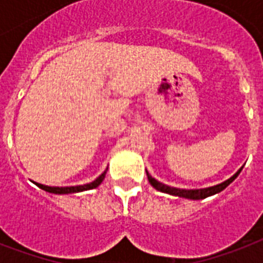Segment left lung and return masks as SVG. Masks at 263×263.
<instances>
[{
	"mask_svg": "<svg viewBox=\"0 0 263 263\" xmlns=\"http://www.w3.org/2000/svg\"><path fill=\"white\" fill-rule=\"evenodd\" d=\"M240 168L237 171L232 177H229L228 180H225L222 181L221 184H217V185H213V187H208V188H199V190H184V188H176V187H169L166 184H162L160 183L158 180H156L154 177L148 175V172L146 171L147 173V179H148V183L152 184L153 187L158 190L161 192H165V194H169V195H175V196H180V198H185V199H194V200H198V199H204V198H208V196H212L214 194H218L221 192L222 190L228 187L229 184L232 183L233 180L236 179L239 173L241 172Z\"/></svg>",
	"mask_w": 263,
	"mask_h": 263,
	"instance_id": "left-lung-1",
	"label": "left lung"
}]
</instances>
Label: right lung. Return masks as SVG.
<instances>
[{"label":"right lung","instance_id":"add662e5","mask_svg":"<svg viewBox=\"0 0 263 263\" xmlns=\"http://www.w3.org/2000/svg\"><path fill=\"white\" fill-rule=\"evenodd\" d=\"M106 171L99 176V177H97L94 181H91V183L88 184H83V185H73V187H49V185H43V184H39V183H35V184H36L39 188H42L43 191L50 192V194H73V192L87 191V190L97 188L99 184L102 183L103 179H105V175H106Z\"/></svg>","mask_w":263,"mask_h":263}]
</instances>
